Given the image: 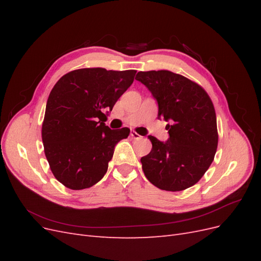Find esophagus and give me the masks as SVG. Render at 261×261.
<instances>
[{
	"instance_id": "1",
	"label": "esophagus",
	"mask_w": 261,
	"mask_h": 261,
	"mask_svg": "<svg viewBox=\"0 0 261 261\" xmlns=\"http://www.w3.org/2000/svg\"><path fill=\"white\" fill-rule=\"evenodd\" d=\"M130 136H132V138L133 139H140L141 138V136L139 135V134H137L136 132H130Z\"/></svg>"
}]
</instances>
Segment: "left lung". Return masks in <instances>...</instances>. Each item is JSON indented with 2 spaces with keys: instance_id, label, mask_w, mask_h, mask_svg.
I'll use <instances>...</instances> for the list:
<instances>
[{
  "instance_id": "8db88e82",
  "label": "left lung",
  "mask_w": 261,
  "mask_h": 261,
  "mask_svg": "<svg viewBox=\"0 0 261 261\" xmlns=\"http://www.w3.org/2000/svg\"><path fill=\"white\" fill-rule=\"evenodd\" d=\"M136 80L156 99L158 117L169 122L165 128L170 135L167 143L149 136L152 149L140 159L143 171L158 188L184 191L215 159L219 140L215 107L200 85L170 70L139 72Z\"/></svg>"
}]
</instances>
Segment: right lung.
Wrapping results in <instances>:
<instances>
[{
  "label": "right lung",
  "mask_w": 261,
  "mask_h": 261,
  "mask_svg": "<svg viewBox=\"0 0 261 261\" xmlns=\"http://www.w3.org/2000/svg\"><path fill=\"white\" fill-rule=\"evenodd\" d=\"M135 69L80 68L62 76L51 90L42 123L44 154L54 177L74 191L105 176L114 147L129 128L110 129L105 111L128 89Z\"/></svg>",
  "instance_id": "right-lung-1"
}]
</instances>
